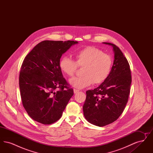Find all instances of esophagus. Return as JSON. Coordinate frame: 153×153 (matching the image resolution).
Masks as SVG:
<instances>
[{
    "instance_id": "obj_1",
    "label": "esophagus",
    "mask_w": 153,
    "mask_h": 153,
    "mask_svg": "<svg viewBox=\"0 0 153 153\" xmlns=\"http://www.w3.org/2000/svg\"><path fill=\"white\" fill-rule=\"evenodd\" d=\"M73 91H74V94H77V93H78V92H79V90L76 89H73Z\"/></svg>"
}]
</instances>
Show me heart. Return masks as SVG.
<instances>
[{
	"instance_id": "obj_1",
	"label": "heart",
	"mask_w": 153,
	"mask_h": 153,
	"mask_svg": "<svg viewBox=\"0 0 153 153\" xmlns=\"http://www.w3.org/2000/svg\"><path fill=\"white\" fill-rule=\"evenodd\" d=\"M76 61L67 56L62 57L59 61L61 72L68 76L76 73L77 66L83 67L81 77L71 79L69 82L73 87L83 89L93 82L102 84L108 79L112 66V58L102 50L94 46H87L74 54Z\"/></svg>"
}]
</instances>
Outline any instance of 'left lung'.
Here are the masks:
<instances>
[{
	"instance_id": "obj_1",
	"label": "left lung",
	"mask_w": 153,
	"mask_h": 153,
	"mask_svg": "<svg viewBox=\"0 0 153 153\" xmlns=\"http://www.w3.org/2000/svg\"><path fill=\"white\" fill-rule=\"evenodd\" d=\"M114 61L108 79L94 90L86 92L83 105L88 122L102 127L115 122L123 113L128 102L131 84V70L127 58L114 44Z\"/></svg>"
}]
</instances>
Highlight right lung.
I'll use <instances>...</instances> for the list:
<instances>
[{"label":"right lung","mask_w":153,"mask_h":153,"mask_svg":"<svg viewBox=\"0 0 153 153\" xmlns=\"http://www.w3.org/2000/svg\"><path fill=\"white\" fill-rule=\"evenodd\" d=\"M77 43L44 41L24 59L19 79L21 96L23 107L35 121L43 124L57 121L73 96V89L68 87L59 61L64 53Z\"/></svg>","instance_id":"obj_1"}]
</instances>
